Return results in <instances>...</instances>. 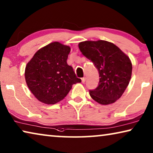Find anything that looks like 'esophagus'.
Masks as SVG:
<instances>
[{
    "label": "esophagus",
    "mask_w": 153,
    "mask_h": 153,
    "mask_svg": "<svg viewBox=\"0 0 153 153\" xmlns=\"http://www.w3.org/2000/svg\"><path fill=\"white\" fill-rule=\"evenodd\" d=\"M81 81H82V83H84L85 82V77H83V78H82L81 79Z\"/></svg>",
    "instance_id": "esophagus-1"
}]
</instances>
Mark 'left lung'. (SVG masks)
I'll list each match as a JSON object with an SVG mask.
<instances>
[{"instance_id": "obj_1", "label": "left lung", "mask_w": 153, "mask_h": 153, "mask_svg": "<svg viewBox=\"0 0 153 153\" xmlns=\"http://www.w3.org/2000/svg\"><path fill=\"white\" fill-rule=\"evenodd\" d=\"M79 48L94 63L99 73L98 86L90 91L91 98L103 105L116 102L130 82L132 74L130 59L114 44L105 40L81 42Z\"/></svg>"}]
</instances>
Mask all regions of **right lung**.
<instances>
[{
    "instance_id": "right-lung-1",
    "label": "right lung",
    "mask_w": 153,
    "mask_h": 153,
    "mask_svg": "<svg viewBox=\"0 0 153 153\" xmlns=\"http://www.w3.org/2000/svg\"><path fill=\"white\" fill-rule=\"evenodd\" d=\"M70 47L54 42L39 49L25 68L28 88L37 100L46 105L62 100L72 88L81 83L67 59Z\"/></svg>"
}]
</instances>
